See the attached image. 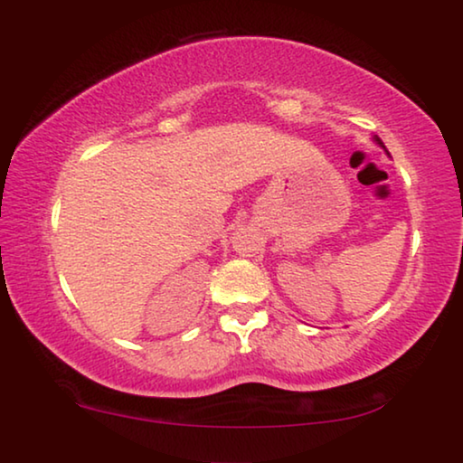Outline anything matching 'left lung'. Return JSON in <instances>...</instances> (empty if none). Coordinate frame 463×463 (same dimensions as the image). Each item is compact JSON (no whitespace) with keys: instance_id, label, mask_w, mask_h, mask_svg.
<instances>
[{"instance_id":"1","label":"left lung","mask_w":463,"mask_h":463,"mask_svg":"<svg viewBox=\"0 0 463 463\" xmlns=\"http://www.w3.org/2000/svg\"><path fill=\"white\" fill-rule=\"evenodd\" d=\"M373 138H375V143L379 145V147H383V149H385V145L382 143V138H379V137H373ZM385 151H388V149H385Z\"/></svg>"}]
</instances>
